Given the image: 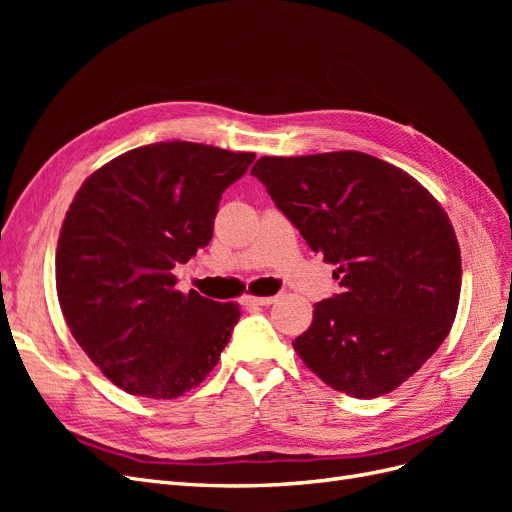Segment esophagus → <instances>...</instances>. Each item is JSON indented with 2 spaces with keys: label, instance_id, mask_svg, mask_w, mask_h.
<instances>
[{
  "label": "esophagus",
  "instance_id": "esophagus-1",
  "mask_svg": "<svg viewBox=\"0 0 512 512\" xmlns=\"http://www.w3.org/2000/svg\"><path fill=\"white\" fill-rule=\"evenodd\" d=\"M271 303H275V297H252V294L241 297V305L245 307H258V305H271Z\"/></svg>",
  "mask_w": 512,
  "mask_h": 512
}]
</instances>
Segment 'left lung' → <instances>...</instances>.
<instances>
[{
	"label": "left lung",
	"mask_w": 512,
	"mask_h": 512,
	"mask_svg": "<svg viewBox=\"0 0 512 512\" xmlns=\"http://www.w3.org/2000/svg\"><path fill=\"white\" fill-rule=\"evenodd\" d=\"M252 175L342 292L314 305L292 346L356 399L391 393L440 348L459 305L461 256L446 211L404 170L359 151L260 158Z\"/></svg>",
	"instance_id": "1"
}]
</instances>
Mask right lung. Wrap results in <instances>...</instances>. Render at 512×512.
Returning <instances> with one entry per match:
<instances>
[{
  "label": "right lung",
  "instance_id": "add662e5",
  "mask_svg": "<svg viewBox=\"0 0 512 512\" xmlns=\"http://www.w3.org/2000/svg\"><path fill=\"white\" fill-rule=\"evenodd\" d=\"M254 158L153 143L76 192L57 241V297L76 344L119 389L175 399L218 365L239 305L175 290L173 269L211 241L224 190Z\"/></svg>",
  "mask_w": 512,
  "mask_h": 512
}]
</instances>
